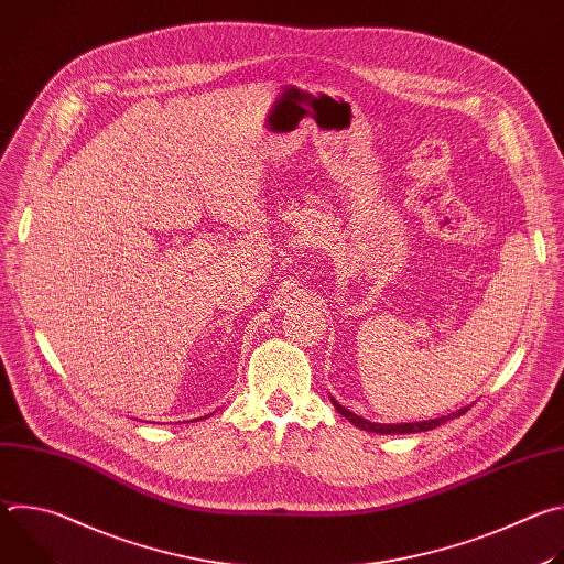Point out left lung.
I'll use <instances>...</instances> for the list:
<instances>
[{
  "label": "left lung",
  "mask_w": 564,
  "mask_h": 564,
  "mask_svg": "<svg viewBox=\"0 0 564 564\" xmlns=\"http://www.w3.org/2000/svg\"><path fill=\"white\" fill-rule=\"evenodd\" d=\"M333 404H335V409H337L344 417H348L355 426H359V429H364V431H370V433H379V435H401V433H422V431H433V429H437V426L446 424L448 420L459 417V415H464V413L468 411V406H466V409H459V411H455V413H451V415H446V417L429 420V422H415V424H375V422H368V420H364V417H359V415L350 413L348 409H344L341 404H337V401H333Z\"/></svg>",
  "instance_id": "8db88e82"
}]
</instances>
